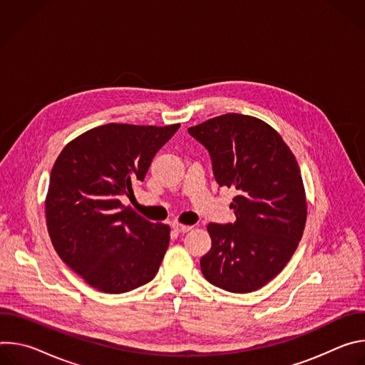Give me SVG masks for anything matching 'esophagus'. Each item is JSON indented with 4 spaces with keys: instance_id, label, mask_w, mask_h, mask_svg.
Segmentation results:
<instances>
[{
    "instance_id": "34e87169",
    "label": "esophagus",
    "mask_w": 365,
    "mask_h": 365,
    "mask_svg": "<svg viewBox=\"0 0 365 365\" xmlns=\"http://www.w3.org/2000/svg\"><path fill=\"white\" fill-rule=\"evenodd\" d=\"M172 227H173L175 231H178V232H180V234H185V232H187V231L192 230V227H189V225H182V224H178V222L172 224Z\"/></svg>"
}]
</instances>
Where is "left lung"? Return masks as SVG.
Here are the masks:
<instances>
[{
  "instance_id": "obj_1",
  "label": "left lung",
  "mask_w": 365,
  "mask_h": 365,
  "mask_svg": "<svg viewBox=\"0 0 365 365\" xmlns=\"http://www.w3.org/2000/svg\"><path fill=\"white\" fill-rule=\"evenodd\" d=\"M187 133L210 153L217 183L238 192L237 221L207 225L212 247L200 258L202 274L231 293L254 292L284 269L303 235L297 162L276 130L250 115L225 114Z\"/></svg>"
}]
</instances>
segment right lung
<instances>
[{"label": "right lung", "instance_id": "right-lung-1", "mask_svg": "<svg viewBox=\"0 0 365 365\" xmlns=\"http://www.w3.org/2000/svg\"><path fill=\"white\" fill-rule=\"evenodd\" d=\"M180 124H106L71 141L50 173L48 235L63 262L89 286L125 293L158 274L170 228L121 203L144 180L158 153Z\"/></svg>", "mask_w": 365, "mask_h": 365}]
</instances>
